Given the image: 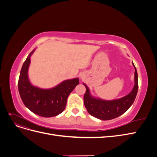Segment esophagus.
I'll return each mask as SVG.
<instances>
[{
	"label": "esophagus",
	"instance_id": "34e87169",
	"mask_svg": "<svg viewBox=\"0 0 157 157\" xmlns=\"http://www.w3.org/2000/svg\"><path fill=\"white\" fill-rule=\"evenodd\" d=\"M81 78H82V77H81Z\"/></svg>",
	"mask_w": 157,
	"mask_h": 157
}]
</instances>
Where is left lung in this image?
I'll use <instances>...</instances> for the list:
<instances>
[{"mask_svg": "<svg viewBox=\"0 0 157 157\" xmlns=\"http://www.w3.org/2000/svg\"><path fill=\"white\" fill-rule=\"evenodd\" d=\"M134 67V86L132 91L126 96L113 100H105L93 96L87 85L83 83L86 91L84 96V106L90 115L102 121H108L115 118L124 113L134 103L138 90V76Z\"/></svg>", "mask_w": 157, "mask_h": 157, "instance_id": "obj_1", "label": "left lung"}]
</instances>
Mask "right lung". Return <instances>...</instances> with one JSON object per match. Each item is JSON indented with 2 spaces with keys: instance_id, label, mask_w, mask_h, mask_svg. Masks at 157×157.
Here are the masks:
<instances>
[{
  "instance_id": "add662e5",
  "label": "right lung",
  "mask_w": 157,
  "mask_h": 157,
  "mask_svg": "<svg viewBox=\"0 0 157 157\" xmlns=\"http://www.w3.org/2000/svg\"><path fill=\"white\" fill-rule=\"evenodd\" d=\"M28 55L21 67L18 80V90L23 103L33 113L43 117L59 115L65 109L69 95L79 83L78 78L65 80L51 88H41L31 84L28 75L31 56Z\"/></svg>"
}]
</instances>
